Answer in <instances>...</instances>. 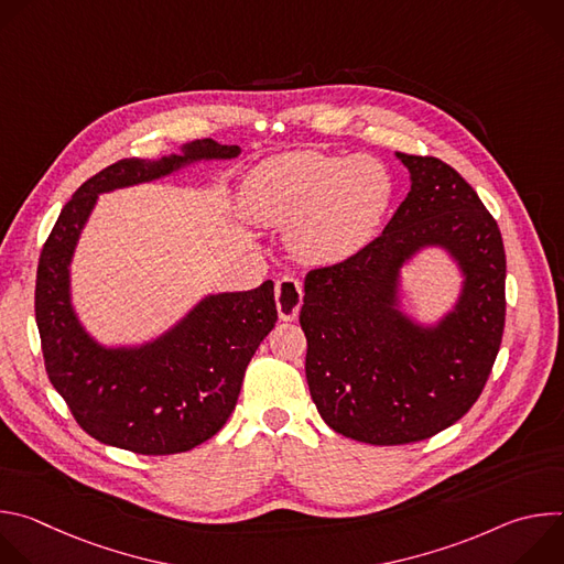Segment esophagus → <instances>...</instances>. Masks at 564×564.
<instances>
[{
  "instance_id": "1",
  "label": "esophagus",
  "mask_w": 564,
  "mask_h": 564,
  "mask_svg": "<svg viewBox=\"0 0 564 564\" xmlns=\"http://www.w3.org/2000/svg\"><path fill=\"white\" fill-rule=\"evenodd\" d=\"M303 303L301 283L292 276H281L276 281V310L283 321H294Z\"/></svg>"
}]
</instances>
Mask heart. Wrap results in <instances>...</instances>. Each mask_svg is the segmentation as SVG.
Here are the masks:
<instances>
[{"label": "heart", "instance_id": "obj_1", "mask_svg": "<svg viewBox=\"0 0 564 564\" xmlns=\"http://www.w3.org/2000/svg\"><path fill=\"white\" fill-rule=\"evenodd\" d=\"M390 196L386 170L372 158L292 151L265 160L240 189L248 218L292 227L296 254L337 263L372 238Z\"/></svg>", "mask_w": 564, "mask_h": 564}]
</instances>
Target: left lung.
I'll use <instances>...</instances> for the list:
<instances>
[{"instance_id": "left-lung-1", "label": "left lung", "mask_w": 564, "mask_h": 564, "mask_svg": "<svg viewBox=\"0 0 564 564\" xmlns=\"http://www.w3.org/2000/svg\"><path fill=\"white\" fill-rule=\"evenodd\" d=\"M411 192L368 246L305 276V377L344 437L401 446L464 417L494 370L507 316L502 234L475 189L435 155L397 153ZM446 245L467 272L458 310L424 336L391 307L395 270L417 247Z\"/></svg>"}]
</instances>
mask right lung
I'll return each mask as SVG.
<instances>
[{"label":"right lung","instance_id":"right-lung-1","mask_svg":"<svg viewBox=\"0 0 564 564\" xmlns=\"http://www.w3.org/2000/svg\"><path fill=\"white\" fill-rule=\"evenodd\" d=\"M212 138L185 155L122 158L79 187L53 225L37 263L35 318L44 368L75 422L102 444L138 455H174L214 437L229 420L246 370L274 328V283L203 301L183 324L140 350H105L77 326L68 259L100 192L165 176L196 158H234Z\"/></svg>","mask_w":564,"mask_h":564}]
</instances>
